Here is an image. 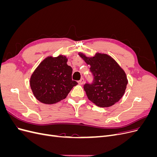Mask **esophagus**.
Here are the masks:
<instances>
[{
  "label": "esophagus",
  "instance_id": "34e87169",
  "mask_svg": "<svg viewBox=\"0 0 157 157\" xmlns=\"http://www.w3.org/2000/svg\"><path fill=\"white\" fill-rule=\"evenodd\" d=\"M78 82V84H80V85H82L84 83V79L83 78H82L81 79H80L79 81Z\"/></svg>",
  "mask_w": 157,
  "mask_h": 157
}]
</instances>
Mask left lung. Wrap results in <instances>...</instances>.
Instances as JSON below:
<instances>
[{
	"label": "left lung",
	"instance_id": "obj_1",
	"mask_svg": "<svg viewBox=\"0 0 157 157\" xmlns=\"http://www.w3.org/2000/svg\"><path fill=\"white\" fill-rule=\"evenodd\" d=\"M79 56L88 65L93 75V81L84 85L88 98L101 107L112 106L124 95L128 84L124 71L111 57L96 54L88 58L82 53Z\"/></svg>",
	"mask_w": 157,
	"mask_h": 157
}]
</instances>
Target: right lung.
I'll list each match as a JSON object with an SVG mask.
<instances>
[{
  "label": "right lung",
  "mask_w": 157,
  "mask_h": 157,
  "mask_svg": "<svg viewBox=\"0 0 157 157\" xmlns=\"http://www.w3.org/2000/svg\"><path fill=\"white\" fill-rule=\"evenodd\" d=\"M65 56L48 57L33 72L30 86L35 98L45 104H53L65 99L78 83L72 80L73 69Z\"/></svg>",
  "instance_id": "add662e5"
}]
</instances>
